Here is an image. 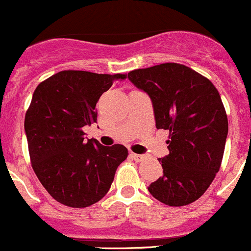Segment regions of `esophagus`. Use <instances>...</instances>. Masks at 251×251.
Instances as JSON below:
<instances>
[{"label": "esophagus", "instance_id": "34e87169", "mask_svg": "<svg viewBox=\"0 0 251 251\" xmlns=\"http://www.w3.org/2000/svg\"><path fill=\"white\" fill-rule=\"evenodd\" d=\"M131 156H132V159H135L136 161H142L146 159V155H143V154H135V153H131Z\"/></svg>", "mask_w": 251, "mask_h": 251}]
</instances>
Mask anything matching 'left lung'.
<instances>
[{
    "instance_id": "left-lung-1",
    "label": "left lung",
    "mask_w": 251,
    "mask_h": 251,
    "mask_svg": "<svg viewBox=\"0 0 251 251\" xmlns=\"http://www.w3.org/2000/svg\"><path fill=\"white\" fill-rule=\"evenodd\" d=\"M128 80L149 96L158 130L170 132L163 176L149 184L155 199L183 206L201 198L219 173L228 120L212 82L186 65L164 63L130 72Z\"/></svg>"
}]
</instances>
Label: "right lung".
<instances>
[{"mask_svg":"<svg viewBox=\"0 0 251 251\" xmlns=\"http://www.w3.org/2000/svg\"><path fill=\"white\" fill-rule=\"evenodd\" d=\"M124 74L64 70L40 83L25 115L32 169L48 193L67 206L86 207L109 191L127 158L121 144L86 140L82 128L97 121L98 100Z\"/></svg>","mask_w":251,"mask_h":251,"instance_id":"right-lung-1","label":"right lung"}]
</instances>
